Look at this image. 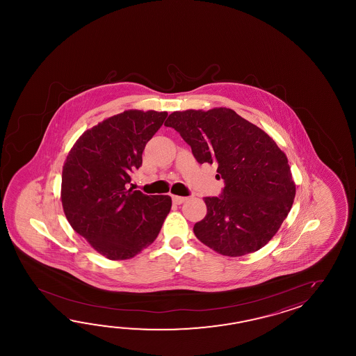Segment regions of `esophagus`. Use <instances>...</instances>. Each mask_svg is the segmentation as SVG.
Segmentation results:
<instances>
[{
	"label": "esophagus",
	"mask_w": 356,
	"mask_h": 356,
	"mask_svg": "<svg viewBox=\"0 0 356 356\" xmlns=\"http://www.w3.org/2000/svg\"><path fill=\"white\" fill-rule=\"evenodd\" d=\"M172 200H173V202H175V204H181L187 200V197L172 196Z\"/></svg>",
	"instance_id": "esophagus-1"
}]
</instances>
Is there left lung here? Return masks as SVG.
Here are the masks:
<instances>
[{
  "mask_svg": "<svg viewBox=\"0 0 356 356\" xmlns=\"http://www.w3.org/2000/svg\"><path fill=\"white\" fill-rule=\"evenodd\" d=\"M200 164L218 165L219 197H204L207 213L193 227L204 245L239 257L261 250L286 219L296 197L288 158L265 131L229 108L169 114Z\"/></svg>",
  "mask_w": 356,
  "mask_h": 356,
  "instance_id": "obj_1",
  "label": "left lung"
}]
</instances>
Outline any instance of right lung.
Listing matches in <instances>:
<instances>
[{
	"instance_id": "add662e5",
	"label": "right lung",
	"mask_w": 356,
	"mask_h": 356,
	"mask_svg": "<svg viewBox=\"0 0 356 356\" xmlns=\"http://www.w3.org/2000/svg\"><path fill=\"white\" fill-rule=\"evenodd\" d=\"M167 112L124 111L85 131L62 170L60 200L70 225L109 259H129L159 234L169 196L127 189L143 152Z\"/></svg>"
}]
</instances>
